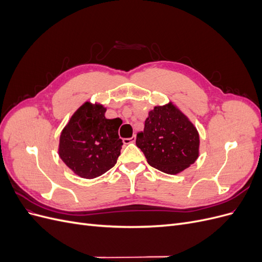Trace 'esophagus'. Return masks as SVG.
<instances>
[{
    "instance_id": "1",
    "label": "esophagus",
    "mask_w": 262,
    "mask_h": 262,
    "mask_svg": "<svg viewBox=\"0 0 262 262\" xmlns=\"http://www.w3.org/2000/svg\"><path fill=\"white\" fill-rule=\"evenodd\" d=\"M136 140H137V137H136V136H133V137L129 138V139H123V143H124V144L133 143V142H136Z\"/></svg>"
}]
</instances>
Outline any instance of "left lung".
Returning <instances> with one entry per match:
<instances>
[{"label": "left lung", "instance_id": "8db88e82", "mask_svg": "<svg viewBox=\"0 0 262 262\" xmlns=\"http://www.w3.org/2000/svg\"><path fill=\"white\" fill-rule=\"evenodd\" d=\"M136 143L152 167L170 175L188 168L199 156V133L172 104L150 110Z\"/></svg>", "mask_w": 262, "mask_h": 262}]
</instances>
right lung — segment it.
<instances>
[{
  "label": "right lung",
  "instance_id": "add662e5",
  "mask_svg": "<svg viewBox=\"0 0 262 262\" xmlns=\"http://www.w3.org/2000/svg\"><path fill=\"white\" fill-rule=\"evenodd\" d=\"M106 108L85 102L63 129L59 155L82 178L105 173L117 163L123 145L118 130L120 119H106Z\"/></svg>",
  "mask_w": 262,
  "mask_h": 262
}]
</instances>
